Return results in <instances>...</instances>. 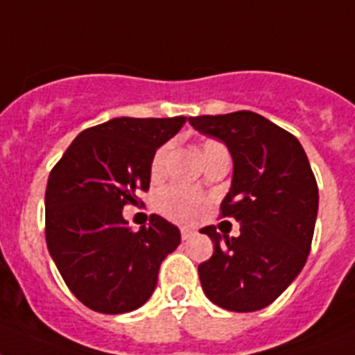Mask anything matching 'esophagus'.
<instances>
[{
	"mask_svg": "<svg viewBox=\"0 0 355 355\" xmlns=\"http://www.w3.org/2000/svg\"><path fill=\"white\" fill-rule=\"evenodd\" d=\"M194 230L192 228H181V239L183 241H187V239H190V237H194Z\"/></svg>",
	"mask_w": 355,
	"mask_h": 355,
	"instance_id": "1",
	"label": "esophagus"
}]
</instances>
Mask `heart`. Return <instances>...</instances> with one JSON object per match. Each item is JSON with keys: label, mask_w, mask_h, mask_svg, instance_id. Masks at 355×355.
<instances>
[{"label": "heart", "mask_w": 355, "mask_h": 355, "mask_svg": "<svg viewBox=\"0 0 355 355\" xmlns=\"http://www.w3.org/2000/svg\"><path fill=\"white\" fill-rule=\"evenodd\" d=\"M219 145L214 139H207L201 145V154L212 148V146ZM168 152H171V145H161L156 150L154 157L150 161V175L152 180H159L163 172H165L166 159H168ZM207 205V198L194 190L183 189V187H168V189L161 190L157 196V209L159 212L171 221H178V223H190L198 218L201 210Z\"/></svg>", "instance_id": "1"}]
</instances>
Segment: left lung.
<instances>
[{
	"label": "left lung",
	"instance_id": "8db88e82",
	"mask_svg": "<svg viewBox=\"0 0 355 355\" xmlns=\"http://www.w3.org/2000/svg\"><path fill=\"white\" fill-rule=\"evenodd\" d=\"M232 154V187L221 218L239 221V236L205 227L214 254L198 266L205 294L225 310L254 312L285 292L306 263L315 218L318 183L297 137L250 110L189 118Z\"/></svg>",
	"mask_w": 355,
	"mask_h": 355
}]
</instances>
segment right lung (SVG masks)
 Listing matches in <instances>:
<instances>
[{"label":"right lung","instance_id":"add662e5","mask_svg":"<svg viewBox=\"0 0 355 355\" xmlns=\"http://www.w3.org/2000/svg\"><path fill=\"white\" fill-rule=\"evenodd\" d=\"M187 118H116L90 127L54 165L45 192V237L61 277L85 306L125 314L148 301L161 261L181 241L157 214L134 232L123 207L150 184L156 148Z\"/></svg>","mask_w":355,"mask_h":355}]
</instances>
